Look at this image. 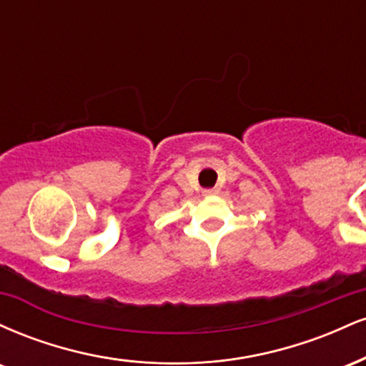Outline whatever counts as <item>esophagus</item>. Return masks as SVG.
Wrapping results in <instances>:
<instances>
[{
	"mask_svg": "<svg viewBox=\"0 0 366 366\" xmlns=\"http://www.w3.org/2000/svg\"><path fill=\"white\" fill-rule=\"evenodd\" d=\"M204 196H215L218 194V189H207V191H203Z\"/></svg>",
	"mask_w": 366,
	"mask_h": 366,
	"instance_id": "esophagus-1",
	"label": "esophagus"
}]
</instances>
